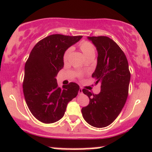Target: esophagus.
I'll return each mask as SVG.
<instances>
[{"label": "esophagus", "instance_id": "1", "mask_svg": "<svg viewBox=\"0 0 152 152\" xmlns=\"http://www.w3.org/2000/svg\"><path fill=\"white\" fill-rule=\"evenodd\" d=\"M78 93H79V94H82V93H83V89H82V88H80Z\"/></svg>", "mask_w": 152, "mask_h": 152}]
</instances>
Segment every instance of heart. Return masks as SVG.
Returning a JSON list of instances; mask_svg holds the SVG:
<instances>
[{
	"instance_id": "obj_1",
	"label": "heart",
	"mask_w": 152,
	"mask_h": 152,
	"mask_svg": "<svg viewBox=\"0 0 152 152\" xmlns=\"http://www.w3.org/2000/svg\"><path fill=\"white\" fill-rule=\"evenodd\" d=\"M80 48L81 51L83 52L85 58L92 57V56H94L95 57L96 49H95L94 44H92L91 42H87V41H83L80 44ZM71 52L72 48H68L64 52V54H63V61L64 62H67L68 61Z\"/></svg>"
}]
</instances>
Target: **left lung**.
Here are the masks:
<instances>
[{
  "mask_svg": "<svg viewBox=\"0 0 152 152\" xmlns=\"http://www.w3.org/2000/svg\"><path fill=\"white\" fill-rule=\"evenodd\" d=\"M98 51V62L92 75L95 84L100 83V93L83 92L90 99L82 108L85 121L96 128L108 126L121 111L129 94L131 74L125 54L113 39L108 37H88Z\"/></svg>",
  "mask_w": 152,
  "mask_h": 152,
  "instance_id": "1",
  "label": "left lung"
}]
</instances>
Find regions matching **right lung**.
<instances>
[{
    "label": "right lung",
    "instance_id": "right-lung-1",
    "mask_svg": "<svg viewBox=\"0 0 152 152\" xmlns=\"http://www.w3.org/2000/svg\"><path fill=\"white\" fill-rule=\"evenodd\" d=\"M81 38L52 34L32 49L25 64L23 91L27 106L39 121L52 124L60 120L68 103L77 95L80 86L77 83L61 88L55 77L64 67V52Z\"/></svg>",
    "mask_w": 152,
    "mask_h": 152
}]
</instances>
